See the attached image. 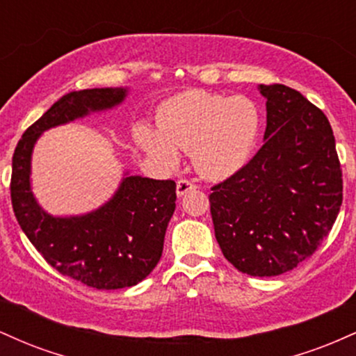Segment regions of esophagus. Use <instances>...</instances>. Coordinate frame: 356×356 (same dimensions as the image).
<instances>
[{"instance_id": "1", "label": "esophagus", "mask_w": 356, "mask_h": 356, "mask_svg": "<svg viewBox=\"0 0 356 356\" xmlns=\"http://www.w3.org/2000/svg\"><path fill=\"white\" fill-rule=\"evenodd\" d=\"M195 184L189 181V179H181V181L177 182V195H184L186 192H189L192 189H195Z\"/></svg>"}]
</instances>
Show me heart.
<instances>
[{"mask_svg":"<svg viewBox=\"0 0 356 356\" xmlns=\"http://www.w3.org/2000/svg\"><path fill=\"white\" fill-rule=\"evenodd\" d=\"M261 124L259 107L246 97L234 99L191 90L162 107L159 115L162 134L149 125H138L136 140L162 165L177 164V146L194 152L195 167L202 175L224 179L249 161Z\"/></svg>","mask_w":356,"mask_h":356,"instance_id":"obj_1","label":"heart"}]
</instances>
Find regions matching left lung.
<instances>
[{
    "label": "left lung",
    "mask_w": 356,
    "mask_h": 356,
    "mask_svg": "<svg viewBox=\"0 0 356 356\" xmlns=\"http://www.w3.org/2000/svg\"><path fill=\"white\" fill-rule=\"evenodd\" d=\"M264 145L211 187V216L224 257L249 276H280L303 263L332 231L343 179L328 118L298 90L259 85Z\"/></svg>",
    "instance_id": "obj_1"
}]
</instances>
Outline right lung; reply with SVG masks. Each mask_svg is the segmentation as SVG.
Returning <instances> with one entry per match:
<instances>
[{"mask_svg": "<svg viewBox=\"0 0 356 356\" xmlns=\"http://www.w3.org/2000/svg\"><path fill=\"white\" fill-rule=\"evenodd\" d=\"M125 95V88L67 93L24 130L13 154L11 204L23 232L56 271L97 289L129 288L157 266L175 209V182L129 175L100 209L76 218H53L31 194V150L44 130L115 107Z\"/></svg>", "mask_w": 356, "mask_h": 356, "instance_id": "1", "label": "right lung"}]
</instances>
